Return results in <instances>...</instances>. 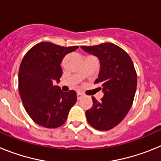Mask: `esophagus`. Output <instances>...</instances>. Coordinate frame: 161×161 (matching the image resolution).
Segmentation results:
<instances>
[{
	"label": "esophagus",
	"mask_w": 161,
	"mask_h": 161,
	"mask_svg": "<svg viewBox=\"0 0 161 161\" xmlns=\"http://www.w3.org/2000/svg\"><path fill=\"white\" fill-rule=\"evenodd\" d=\"M83 97V94H82L81 93H77V99L78 100H80V98Z\"/></svg>",
	"instance_id": "obj_1"
}]
</instances>
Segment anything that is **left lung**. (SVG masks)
<instances>
[{"label":"left lung","instance_id":"8db88e82","mask_svg":"<svg viewBox=\"0 0 161 161\" xmlns=\"http://www.w3.org/2000/svg\"><path fill=\"white\" fill-rule=\"evenodd\" d=\"M80 47L100 59L101 70L94 84L104 93L100 102L92 97L93 106L86 110L88 123L99 130H109L123 120L133 104L137 74L133 62L124 50L114 43Z\"/></svg>","mask_w":161,"mask_h":161}]
</instances>
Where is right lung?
Wrapping results in <instances>:
<instances>
[{
	"mask_svg": "<svg viewBox=\"0 0 161 161\" xmlns=\"http://www.w3.org/2000/svg\"><path fill=\"white\" fill-rule=\"evenodd\" d=\"M78 46L61 47L49 42L37 43L26 52L18 72V90L25 111L35 123L47 128L64 124L76 93H64L53 80L62 76L61 62Z\"/></svg>",
	"mask_w": 161,
	"mask_h": 161,
	"instance_id": "obj_1",
	"label": "right lung"
}]
</instances>
